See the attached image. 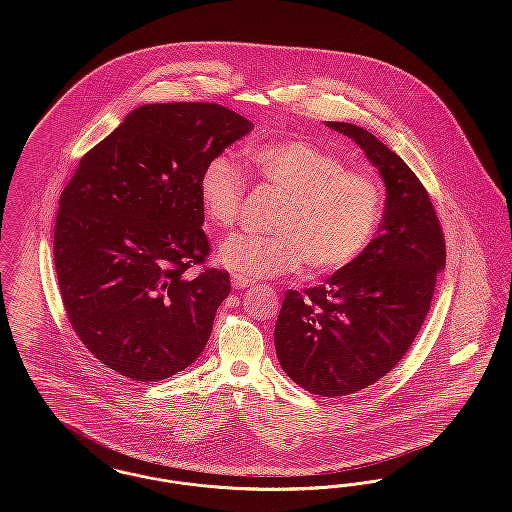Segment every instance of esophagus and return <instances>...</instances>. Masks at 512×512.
I'll list each match as a JSON object with an SVG mask.
<instances>
[{
    "instance_id": "1",
    "label": "esophagus",
    "mask_w": 512,
    "mask_h": 512,
    "mask_svg": "<svg viewBox=\"0 0 512 512\" xmlns=\"http://www.w3.org/2000/svg\"><path fill=\"white\" fill-rule=\"evenodd\" d=\"M232 286L236 288V290H247V288H251L253 286V282L249 280V278H244V276H232Z\"/></svg>"
}]
</instances>
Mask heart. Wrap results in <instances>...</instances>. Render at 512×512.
<instances>
[{
  "mask_svg": "<svg viewBox=\"0 0 512 512\" xmlns=\"http://www.w3.org/2000/svg\"><path fill=\"white\" fill-rule=\"evenodd\" d=\"M249 161L267 186L288 195L272 222L274 234H238L220 245L222 267L244 278L282 276L305 263L317 272H336L365 251L382 213V190L370 174L343 169L336 153L303 138L253 147ZM244 197L238 161L230 153L209 159L199 176L207 224L230 230Z\"/></svg>",
  "mask_w": 512,
  "mask_h": 512,
  "instance_id": "b5f03b06",
  "label": "heart"
}]
</instances>
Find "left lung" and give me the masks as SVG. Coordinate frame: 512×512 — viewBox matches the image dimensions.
Listing matches in <instances>:
<instances>
[{
    "instance_id": "1",
    "label": "left lung",
    "mask_w": 512,
    "mask_h": 512,
    "mask_svg": "<svg viewBox=\"0 0 512 512\" xmlns=\"http://www.w3.org/2000/svg\"><path fill=\"white\" fill-rule=\"evenodd\" d=\"M355 140L386 182L376 238L324 284L284 295L274 326L280 366L303 390L341 397L384 378L413 345L441 268L436 209L407 163L365 128L326 122Z\"/></svg>"
}]
</instances>
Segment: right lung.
Returning <instances> with one entry per match:
<instances>
[{
  "label": "right lung",
  "instance_id": "right-lung-1",
  "mask_svg": "<svg viewBox=\"0 0 512 512\" xmlns=\"http://www.w3.org/2000/svg\"><path fill=\"white\" fill-rule=\"evenodd\" d=\"M253 124L219 103H147L78 163L59 197L53 259L76 336L103 365L159 382L192 365L230 293L203 268L199 176Z\"/></svg>",
  "mask_w": 512,
  "mask_h": 512
}]
</instances>
